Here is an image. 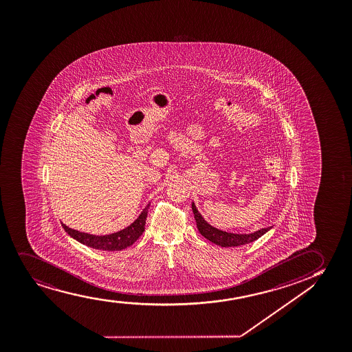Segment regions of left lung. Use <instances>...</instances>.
<instances>
[{
    "label": "left lung",
    "mask_w": 352,
    "mask_h": 352,
    "mask_svg": "<svg viewBox=\"0 0 352 352\" xmlns=\"http://www.w3.org/2000/svg\"><path fill=\"white\" fill-rule=\"evenodd\" d=\"M192 211L195 214L197 228H198L200 234H203L205 239L211 241L212 243L221 245V247H239V245H243V244L252 243L257 239H260L262 234H265L267 231L272 229V226H270V228H263V229H261V230L256 231L254 234H229L226 231L218 230L216 228L208 224L204 221V218L200 216V213L195 208V203H192Z\"/></svg>",
    "instance_id": "left-lung-1"
}]
</instances>
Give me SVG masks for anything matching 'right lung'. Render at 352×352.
Segmentation results:
<instances>
[{
	"label": "right lung",
	"mask_w": 352,
	"mask_h": 352,
	"mask_svg": "<svg viewBox=\"0 0 352 352\" xmlns=\"http://www.w3.org/2000/svg\"><path fill=\"white\" fill-rule=\"evenodd\" d=\"M148 208L149 204L144 208L139 218L131 224V226L118 231L116 234H107V236H95V234H85L80 231L74 230L71 228H67L65 224H63L64 230L67 234L77 239L80 243L85 244L87 247L98 249V250H108V252H115V250H123L126 247H129L134 243L136 239H139L144 231L146 226V218H147Z\"/></svg>",
	"instance_id": "1"
}]
</instances>
